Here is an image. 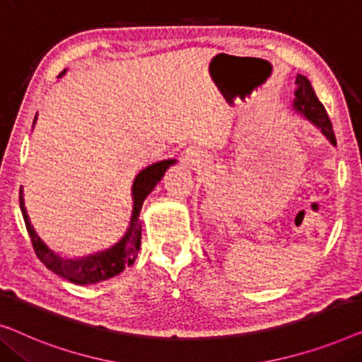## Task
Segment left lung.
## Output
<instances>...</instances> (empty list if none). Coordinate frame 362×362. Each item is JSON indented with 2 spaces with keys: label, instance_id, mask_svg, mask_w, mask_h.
<instances>
[{
  "label": "left lung",
  "instance_id": "1",
  "mask_svg": "<svg viewBox=\"0 0 362 362\" xmlns=\"http://www.w3.org/2000/svg\"><path fill=\"white\" fill-rule=\"evenodd\" d=\"M296 99H294V109L300 112L303 117H307L313 125H317L322 130V134L329 140V144L337 145V139H334V132L332 127V120H329L327 111H325L323 104L318 101L315 91L303 75H297L296 78Z\"/></svg>",
  "mask_w": 362,
  "mask_h": 362
}]
</instances>
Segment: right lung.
I'll use <instances>...</instances> for the list:
<instances>
[{
    "mask_svg": "<svg viewBox=\"0 0 362 362\" xmlns=\"http://www.w3.org/2000/svg\"><path fill=\"white\" fill-rule=\"evenodd\" d=\"M64 70L59 75H65ZM37 119V117H35ZM34 119V124H35ZM176 160H163L158 163H153L146 166L142 171L135 176L134 185H132V199H134V209H132V218H130V225L127 232L119 242L111 246V248L98 251V253L83 256V258L68 259L62 258L60 255H57L54 250H50L49 246L44 243L37 232H35L33 223H30L28 211L24 206V197L23 189L19 194V204H21V212H23L25 228H28L30 242H33L34 251L37 255V258L44 263L47 268L52 272L59 274L64 279L73 282V284L88 286V284H96V282L106 281L109 277H114L122 272L127 266H132L137 253L140 250V238H142V225H140V211H142L144 201L146 196L153 191V187L161 181V177L170 168L171 165H175Z\"/></svg>",
    "mask_w": 362,
    "mask_h": 362,
    "instance_id": "add662e5",
    "label": "right lung"
}]
</instances>
